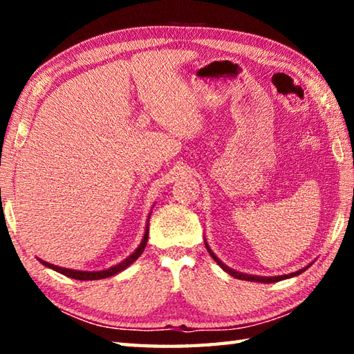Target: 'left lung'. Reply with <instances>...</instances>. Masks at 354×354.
Returning a JSON list of instances; mask_svg holds the SVG:
<instances>
[{
  "mask_svg": "<svg viewBox=\"0 0 354 354\" xmlns=\"http://www.w3.org/2000/svg\"><path fill=\"white\" fill-rule=\"evenodd\" d=\"M206 247H207V243H206ZM207 251H209V254H211L212 257H214V261H217V263L218 266L223 268L225 272H227L231 274V277H234V278H239V279H245V281H256V283H277V281H281V279H286V278H289V277H297V274H299L301 272H304L306 270V268H301V270H298V272H295V273H290V274H283V277H272V278H263V277H251V274H243V273H239V272H234V270H231L230 267H226L223 262H221L217 256H215L212 251H211V248L207 247Z\"/></svg>",
  "mask_w": 354,
  "mask_h": 354,
  "instance_id": "left-lung-1",
  "label": "left lung"
}]
</instances>
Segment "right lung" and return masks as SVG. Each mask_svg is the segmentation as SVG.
<instances>
[{"instance_id": "right-lung-1", "label": "right lung", "mask_w": 354, "mask_h": 354, "mask_svg": "<svg viewBox=\"0 0 354 354\" xmlns=\"http://www.w3.org/2000/svg\"><path fill=\"white\" fill-rule=\"evenodd\" d=\"M147 241H148V226H147V231H145V236H143L142 243L139 245V248H137L133 254H131L129 257H127V259H124L123 262L117 263L115 267H111V268H107V270H101V272H80V270H70V268H62V267L53 266V263L45 262V261H41V259H39V261H40L41 263H44V266L50 267V268H53V270L62 273V274H65V277H68V278L80 279V281L103 279V278H109V277H112V274L122 272V270H124V268H127L128 266H131V263H133V262L137 259V257H139V256L143 253V250H145V247H147Z\"/></svg>"}]
</instances>
